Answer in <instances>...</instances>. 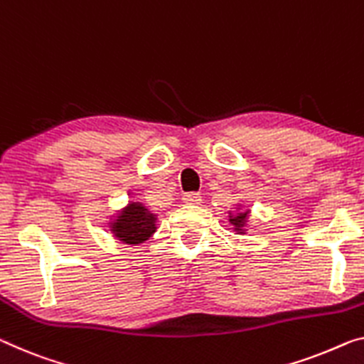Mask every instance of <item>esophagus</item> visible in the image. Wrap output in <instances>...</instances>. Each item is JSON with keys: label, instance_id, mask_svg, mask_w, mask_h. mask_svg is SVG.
I'll return each mask as SVG.
<instances>
[{"label": "esophagus", "instance_id": "34e87169", "mask_svg": "<svg viewBox=\"0 0 364 364\" xmlns=\"http://www.w3.org/2000/svg\"><path fill=\"white\" fill-rule=\"evenodd\" d=\"M182 201L186 205H200L201 197H200V193H197V192H188V193H183Z\"/></svg>", "mask_w": 364, "mask_h": 364}]
</instances>
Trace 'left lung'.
Returning a JSON list of instances; mask_svg holds the SVG:
<instances>
[{"instance_id":"obj_1","label":"left lung","mask_w":364,"mask_h":364,"mask_svg":"<svg viewBox=\"0 0 364 364\" xmlns=\"http://www.w3.org/2000/svg\"><path fill=\"white\" fill-rule=\"evenodd\" d=\"M250 205L244 206L242 203H236L234 208L228 210V220L229 225L232 226V232L239 234V236H244V234L249 232L250 229Z\"/></svg>"}]
</instances>
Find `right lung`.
Wrapping results in <instances>:
<instances>
[{
    "instance_id": "obj_1",
    "label": "right lung",
    "mask_w": 364,
    "mask_h": 364,
    "mask_svg": "<svg viewBox=\"0 0 364 364\" xmlns=\"http://www.w3.org/2000/svg\"><path fill=\"white\" fill-rule=\"evenodd\" d=\"M158 213L141 200L127 201L124 208L109 216L107 228L112 237L127 245H138L148 240L158 229Z\"/></svg>"
}]
</instances>
